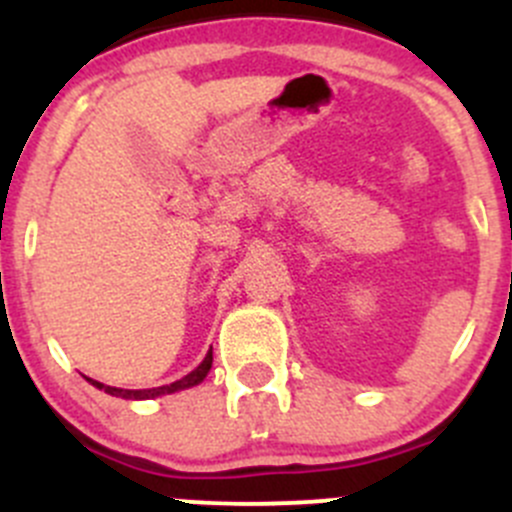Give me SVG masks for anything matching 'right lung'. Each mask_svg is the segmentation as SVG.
<instances>
[{"instance_id": "right-lung-1", "label": "right lung", "mask_w": 512, "mask_h": 512, "mask_svg": "<svg viewBox=\"0 0 512 512\" xmlns=\"http://www.w3.org/2000/svg\"><path fill=\"white\" fill-rule=\"evenodd\" d=\"M210 366H213V349H210L208 356H205L203 364H200L198 369H193L188 376H183L180 381H173V384H168V386H158V389L131 391V389H116V386H106V384H101V381H94V379H89V381L96 386V389L106 391V394H111V396H121V399H156V396H160V394H173V391L190 389V386L200 384V381L208 376Z\"/></svg>"}]
</instances>
